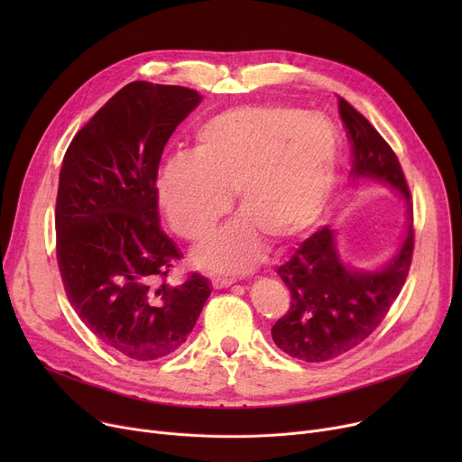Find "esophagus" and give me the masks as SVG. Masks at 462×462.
I'll use <instances>...</instances> for the list:
<instances>
[{"label":"esophagus","mask_w":462,"mask_h":462,"mask_svg":"<svg viewBox=\"0 0 462 462\" xmlns=\"http://www.w3.org/2000/svg\"><path fill=\"white\" fill-rule=\"evenodd\" d=\"M234 282H236V279H215L211 284H213V288L221 290V288H228V286H232Z\"/></svg>","instance_id":"obj_1"}]
</instances>
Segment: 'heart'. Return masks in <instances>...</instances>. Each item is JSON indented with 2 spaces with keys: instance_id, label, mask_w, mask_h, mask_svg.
Wrapping results in <instances>:
<instances>
[{
  "instance_id": "obj_1",
  "label": "heart",
  "mask_w": 462,
  "mask_h": 462,
  "mask_svg": "<svg viewBox=\"0 0 462 462\" xmlns=\"http://www.w3.org/2000/svg\"><path fill=\"white\" fill-rule=\"evenodd\" d=\"M331 121L286 105L234 106L206 119L194 150L170 155L157 176V200L170 226L202 239L230 211L226 228L192 251L209 273L251 270L263 237L282 245L309 230L329 204L338 170Z\"/></svg>"
}]
</instances>
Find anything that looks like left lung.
<instances>
[{
    "label": "left lung",
    "instance_id": "1",
    "mask_svg": "<svg viewBox=\"0 0 462 462\" xmlns=\"http://www.w3.org/2000/svg\"><path fill=\"white\" fill-rule=\"evenodd\" d=\"M338 114L352 143L350 176L395 189L406 202L408 221L397 253L378 270L346 265L337 249V232L328 226L307 237L277 270L292 301L272 337L284 354L309 363L333 359L365 341L397 300L414 251L410 190L397 155L341 97Z\"/></svg>",
    "mask_w": 462,
    "mask_h": 462
}]
</instances>
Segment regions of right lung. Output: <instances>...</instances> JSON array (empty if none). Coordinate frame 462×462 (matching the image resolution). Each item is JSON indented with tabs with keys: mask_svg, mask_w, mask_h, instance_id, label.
Segmentation results:
<instances>
[{
	"mask_svg": "<svg viewBox=\"0 0 462 462\" xmlns=\"http://www.w3.org/2000/svg\"><path fill=\"white\" fill-rule=\"evenodd\" d=\"M202 95L131 82L72 138L56 200V249L67 298L108 348L136 361L176 352L211 294L192 273L166 282L181 253L159 226L162 150Z\"/></svg>",
	"mask_w": 462,
	"mask_h": 462,
	"instance_id": "right-lung-1",
	"label": "right lung"
}]
</instances>
